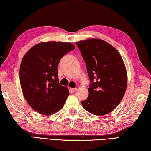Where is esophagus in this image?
I'll list each match as a JSON object with an SVG mask.
<instances>
[{"label": "esophagus", "mask_w": 151, "mask_h": 151, "mask_svg": "<svg viewBox=\"0 0 151 151\" xmlns=\"http://www.w3.org/2000/svg\"><path fill=\"white\" fill-rule=\"evenodd\" d=\"M70 90H71V91H73V92H75V91H76V90H77V88H71V89H70Z\"/></svg>", "instance_id": "34e87169"}]
</instances>
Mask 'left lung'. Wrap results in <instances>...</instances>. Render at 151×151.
<instances>
[{
    "label": "left lung",
    "mask_w": 151,
    "mask_h": 151,
    "mask_svg": "<svg viewBox=\"0 0 151 151\" xmlns=\"http://www.w3.org/2000/svg\"><path fill=\"white\" fill-rule=\"evenodd\" d=\"M76 44L91 82L89 95L82 101V107L97 116L107 114L119 105L126 92L125 64L117 50L105 40L89 38Z\"/></svg>",
    "instance_id": "obj_1"
}]
</instances>
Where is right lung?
Listing matches in <instances>:
<instances>
[{"label": "right lung", "mask_w": 151, "mask_h": 151, "mask_svg": "<svg viewBox=\"0 0 151 151\" xmlns=\"http://www.w3.org/2000/svg\"><path fill=\"white\" fill-rule=\"evenodd\" d=\"M75 48L72 43L50 41L36 44L23 56L20 85L26 101L38 113L48 116L63 107L69 91L59 83L58 65Z\"/></svg>", "instance_id": "obj_1"}]
</instances>
